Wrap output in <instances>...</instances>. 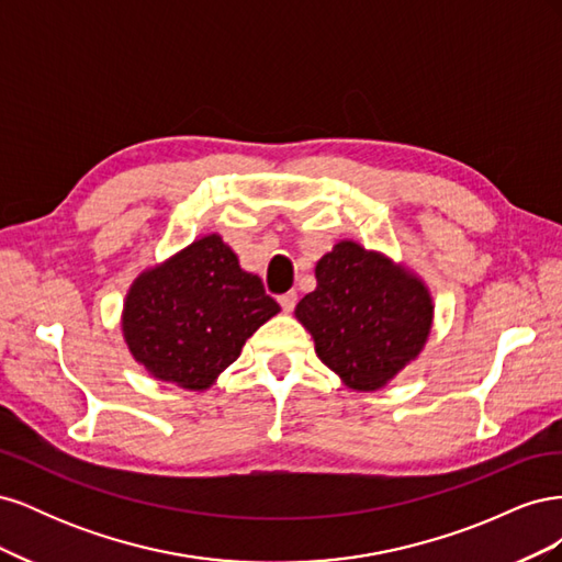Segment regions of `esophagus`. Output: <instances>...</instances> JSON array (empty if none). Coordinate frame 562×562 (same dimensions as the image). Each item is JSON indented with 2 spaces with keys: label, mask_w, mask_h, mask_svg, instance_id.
Here are the masks:
<instances>
[{
  "label": "esophagus",
  "mask_w": 562,
  "mask_h": 562,
  "mask_svg": "<svg viewBox=\"0 0 562 562\" xmlns=\"http://www.w3.org/2000/svg\"><path fill=\"white\" fill-rule=\"evenodd\" d=\"M279 304L283 307V312H293L295 304H297V293L295 291H288L279 297Z\"/></svg>",
  "instance_id": "1"
}]
</instances>
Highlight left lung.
Returning a JSON list of instances; mask_svg holds the SVG:
<instances>
[{
  "label": "left lung",
  "instance_id": "1",
  "mask_svg": "<svg viewBox=\"0 0 562 562\" xmlns=\"http://www.w3.org/2000/svg\"><path fill=\"white\" fill-rule=\"evenodd\" d=\"M295 316L347 386L378 391L427 345L434 302L405 267L339 241L316 262V291L297 302Z\"/></svg>",
  "mask_w": 562,
  "mask_h": 562
}]
</instances>
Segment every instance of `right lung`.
<instances>
[{
    "mask_svg": "<svg viewBox=\"0 0 562 562\" xmlns=\"http://www.w3.org/2000/svg\"><path fill=\"white\" fill-rule=\"evenodd\" d=\"M279 312L260 277L244 271L234 250L209 234L133 281L122 330L151 378L203 391Z\"/></svg>",
    "mask_w": 562,
    "mask_h": 562,
    "instance_id": "1",
    "label": "right lung"
}]
</instances>
